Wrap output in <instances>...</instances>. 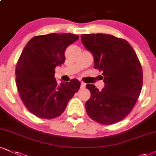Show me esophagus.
Returning a JSON list of instances; mask_svg holds the SVG:
<instances>
[{
	"instance_id": "esophagus-1",
	"label": "esophagus",
	"mask_w": 156,
	"mask_h": 156,
	"mask_svg": "<svg viewBox=\"0 0 156 156\" xmlns=\"http://www.w3.org/2000/svg\"><path fill=\"white\" fill-rule=\"evenodd\" d=\"M85 87H86V84L84 83V82H81V85H80L81 89H84V88H85Z\"/></svg>"
}]
</instances>
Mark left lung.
<instances>
[{"label": "left lung", "instance_id": "1", "mask_svg": "<svg viewBox=\"0 0 156 156\" xmlns=\"http://www.w3.org/2000/svg\"><path fill=\"white\" fill-rule=\"evenodd\" d=\"M82 43L93 53L94 68L103 72L104 88L87 84L91 96L86 102L87 115L101 124L125 118L135 105L143 87V69L135 51L126 40L107 34L81 35Z\"/></svg>", "mask_w": 156, "mask_h": 156}]
</instances>
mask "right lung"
I'll use <instances>...</instances> for the list:
<instances>
[{"mask_svg":"<svg viewBox=\"0 0 156 156\" xmlns=\"http://www.w3.org/2000/svg\"><path fill=\"white\" fill-rule=\"evenodd\" d=\"M78 39L70 33L35 36L23 49L16 67V86L25 107L34 116H60L80 89L76 79L58 85L54 78L55 67L65 61V50Z\"/></svg>","mask_w":156,"mask_h":156,"instance_id":"right-lung-1","label":"right lung"}]
</instances>
